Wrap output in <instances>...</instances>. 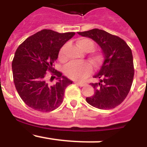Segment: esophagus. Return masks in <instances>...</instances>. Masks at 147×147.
Wrapping results in <instances>:
<instances>
[{"instance_id":"esophagus-1","label":"esophagus","mask_w":147,"mask_h":147,"mask_svg":"<svg viewBox=\"0 0 147 147\" xmlns=\"http://www.w3.org/2000/svg\"><path fill=\"white\" fill-rule=\"evenodd\" d=\"M75 83H76V84H77L78 85H80V87L85 86V85L87 84V83L85 82H75Z\"/></svg>"}]
</instances>
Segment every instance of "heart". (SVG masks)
<instances>
[{
  "mask_svg": "<svg viewBox=\"0 0 147 147\" xmlns=\"http://www.w3.org/2000/svg\"><path fill=\"white\" fill-rule=\"evenodd\" d=\"M77 45L82 50L87 52L93 51L95 46L94 42L91 40L85 38V37L79 39L77 41ZM65 51V45L61 48L59 52V59L62 62H65L67 59ZM101 58H102V56L99 53L93 52L90 54L91 62L95 65H97L98 64V62L101 60ZM92 71H93V67H92L91 64L88 62H71L65 66L64 70L65 74L67 77L75 80H84L88 75L91 74Z\"/></svg>",
  "mask_w": 147,
  "mask_h": 147,
  "instance_id": "obj_1",
  "label": "heart"
}]
</instances>
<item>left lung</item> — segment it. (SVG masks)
Returning a JSON list of instances; mask_svg holds the SVG:
<instances>
[{
	"label": "left lung",
	"mask_w": 147,
	"mask_h": 147,
	"mask_svg": "<svg viewBox=\"0 0 147 147\" xmlns=\"http://www.w3.org/2000/svg\"><path fill=\"white\" fill-rule=\"evenodd\" d=\"M78 34L96 42L105 55L103 64L93 76L99 82L90 83L95 93L87 97V102L102 110L115 108L125 99L133 81L134 65L131 49L124 40L104 30L93 28Z\"/></svg>",
	"instance_id": "1"
}]
</instances>
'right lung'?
<instances>
[{
    "label": "right lung",
    "mask_w": 147,
    "mask_h": 147,
    "mask_svg": "<svg viewBox=\"0 0 147 147\" xmlns=\"http://www.w3.org/2000/svg\"><path fill=\"white\" fill-rule=\"evenodd\" d=\"M74 32L59 33L50 29L37 32L20 44L12 60L13 80L18 94L28 107L40 112H50L63 101L65 88L72 81L54 68L62 45ZM57 83L47 82V71Z\"/></svg>",
    "instance_id": "add662e5"
}]
</instances>
